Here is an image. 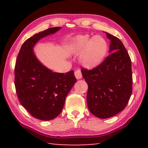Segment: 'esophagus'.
<instances>
[{
	"mask_svg": "<svg viewBox=\"0 0 148 148\" xmlns=\"http://www.w3.org/2000/svg\"><path fill=\"white\" fill-rule=\"evenodd\" d=\"M74 75H75V76H76V77L77 79H81L82 77V72H81V71H80L79 69L76 70V71L74 72Z\"/></svg>",
	"mask_w": 148,
	"mask_h": 148,
	"instance_id": "34e87169",
	"label": "esophagus"
}]
</instances>
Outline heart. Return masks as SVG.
<instances>
[{
    "mask_svg": "<svg viewBox=\"0 0 148 148\" xmlns=\"http://www.w3.org/2000/svg\"><path fill=\"white\" fill-rule=\"evenodd\" d=\"M108 44L103 37L99 35L91 37L81 35L76 37L71 46L73 53L79 54V61L85 68L94 69L102 63L108 52Z\"/></svg>",
    "mask_w": 148,
    "mask_h": 148,
    "instance_id": "obj_1",
    "label": "heart"
}]
</instances>
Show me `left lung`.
Returning a JSON list of instances; mask_svg holds the SVG:
<instances>
[{
    "mask_svg": "<svg viewBox=\"0 0 148 148\" xmlns=\"http://www.w3.org/2000/svg\"><path fill=\"white\" fill-rule=\"evenodd\" d=\"M110 40L109 53L104 61L92 70L82 68L88 85L87 106L99 118L113 117L125 109L132 91L131 60L123 44L106 32Z\"/></svg>",
    "mask_w": 148,
    "mask_h": 148,
    "instance_id": "1",
    "label": "left lung"
}]
</instances>
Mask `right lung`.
<instances>
[{
	"label": "right lung",
	"instance_id": "1",
	"mask_svg": "<svg viewBox=\"0 0 148 148\" xmlns=\"http://www.w3.org/2000/svg\"><path fill=\"white\" fill-rule=\"evenodd\" d=\"M61 27L35 34L22 45L15 66V87L20 103L32 116L48 121L63 108L65 99L76 82L74 71L53 72L35 56L33 47L39 40L53 34Z\"/></svg>",
	"mask_w": 148,
	"mask_h": 148
}]
</instances>
